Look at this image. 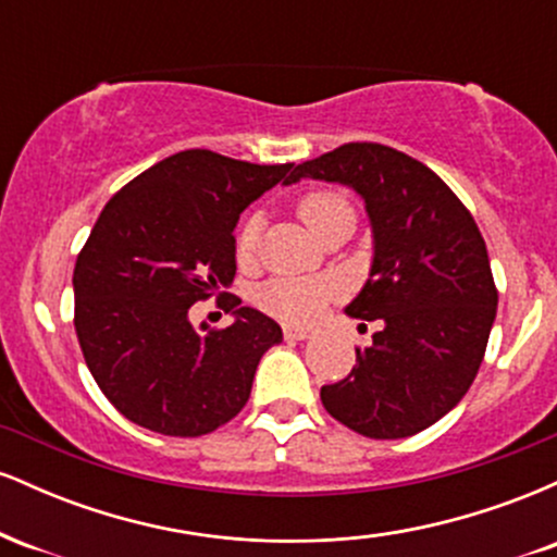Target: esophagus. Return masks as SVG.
<instances>
[{
	"label": "esophagus",
	"instance_id": "1",
	"mask_svg": "<svg viewBox=\"0 0 557 557\" xmlns=\"http://www.w3.org/2000/svg\"><path fill=\"white\" fill-rule=\"evenodd\" d=\"M285 337L287 341H309L311 335H314V330L309 327H296V324H285Z\"/></svg>",
	"mask_w": 557,
	"mask_h": 557
}]
</instances>
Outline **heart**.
<instances>
[{
  "label": "heart",
  "instance_id": "heart-1",
  "mask_svg": "<svg viewBox=\"0 0 557 557\" xmlns=\"http://www.w3.org/2000/svg\"><path fill=\"white\" fill-rule=\"evenodd\" d=\"M296 214L306 230L317 235V238L335 222H356L354 207L337 190H311V194L300 196L296 203ZM259 233V214L246 216L238 230V238H235V251H238L240 261H251L257 257ZM337 296H341V285L330 277H277L261 287L259 304L270 314L287 319V322H314L327 309L330 300H335Z\"/></svg>",
  "mask_w": 557,
  "mask_h": 557
}]
</instances>
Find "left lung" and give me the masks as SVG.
Returning a JSON list of instances; mask_svg holds the SVG:
<instances>
[{
  "label": "left lung",
  "mask_w": 557,
  "mask_h": 557,
  "mask_svg": "<svg viewBox=\"0 0 557 557\" xmlns=\"http://www.w3.org/2000/svg\"><path fill=\"white\" fill-rule=\"evenodd\" d=\"M367 203L374 259L345 314L380 322L345 380L322 387L332 419L372 440L411 437L469 393L497 311L474 216L426 164L382 144H345L293 168Z\"/></svg>",
  "instance_id": "left-lung-1"
}]
</instances>
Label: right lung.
Returning a JSON list of instances; mask_svg holds the SVG:
<instances>
[{
    "label": "right lung",
    "instance_id": "1",
    "mask_svg": "<svg viewBox=\"0 0 557 557\" xmlns=\"http://www.w3.org/2000/svg\"><path fill=\"white\" fill-rule=\"evenodd\" d=\"M290 170L188 149L101 209L75 261V332L96 385L133 424L201 437L246 406L280 324L235 296L225 330H196L188 311L233 283L240 212Z\"/></svg>",
    "mask_w": 557,
    "mask_h": 557
}]
</instances>
